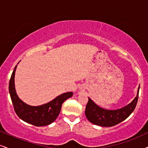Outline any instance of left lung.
I'll use <instances>...</instances> for the list:
<instances>
[{"instance_id":"8db88e82","label":"left lung","mask_w":148,"mask_h":148,"mask_svg":"<svg viewBox=\"0 0 148 148\" xmlns=\"http://www.w3.org/2000/svg\"><path fill=\"white\" fill-rule=\"evenodd\" d=\"M138 92L139 87L138 88L136 97L130 103L121 109L114 110H108L101 108L95 104L90 98H88V101L85 110L86 118L92 123L99 126H114L124 121L134 111L138 101Z\"/></svg>"}]
</instances>
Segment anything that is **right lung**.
<instances>
[{"label": "right lung", "mask_w": 148, "mask_h": 148, "mask_svg": "<svg viewBox=\"0 0 148 148\" xmlns=\"http://www.w3.org/2000/svg\"><path fill=\"white\" fill-rule=\"evenodd\" d=\"M16 67L17 65L13 71L9 84L10 97L16 114L24 121L36 126H44L51 124L59 115L64 101L71 97L73 93L69 92L62 94L51 101L39 106L27 105L20 99L16 94L14 85Z\"/></svg>", "instance_id": "1"}]
</instances>
